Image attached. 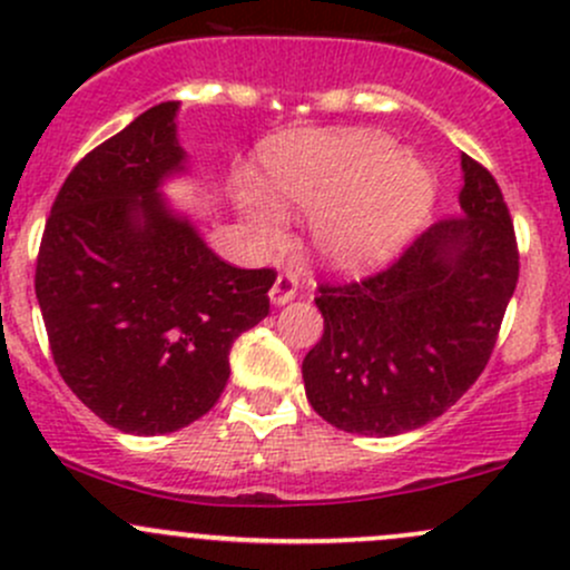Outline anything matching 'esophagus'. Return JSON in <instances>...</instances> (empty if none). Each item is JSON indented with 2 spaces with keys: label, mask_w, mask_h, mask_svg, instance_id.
I'll return each mask as SVG.
<instances>
[{
  "label": "esophagus",
  "mask_w": 570,
  "mask_h": 570,
  "mask_svg": "<svg viewBox=\"0 0 570 570\" xmlns=\"http://www.w3.org/2000/svg\"><path fill=\"white\" fill-rule=\"evenodd\" d=\"M297 297V275L292 271H284L275 278L271 289V303L273 305H286Z\"/></svg>",
  "instance_id": "obj_1"
}]
</instances>
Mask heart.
<instances>
[{
  "label": "heart",
  "mask_w": 570,
  "mask_h": 570,
  "mask_svg": "<svg viewBox=\"0 0 570 570\" xmlns=\"http://www.w3.org/2000/svg\"><path fill=\"white\" fill-rule=\"evenodd\" d=\"M262 180L273 199L314 216L311 237L324 265L362 273L384 265L428 222L435 203L433 173L390 137L333 129L286 137L267 148ZM254 222L273 240L284 214L271 199H248Z\"/></svg>",
  "instance_id": "heart-1"
}]
</instances>
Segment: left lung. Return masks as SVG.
Listing matches in <instances>:
<instances>
[{"label": "left lung", "instance_id": "8db88e82", "mask_svg": "<svg viewBox=\"0 0 570 570\" xmlns=\"http://www.w3.org/2000/svg\"><path fill=\"white\" fill-rule=\"evenodd\" d=\"M460 216L424 229L386 271L322 284L305 395L337 430L400 435L471 390L517 289L514 224L490 170L462 154Z\"/></svg>", "mask_w": 570, "mask_h": 570}]
</instances>
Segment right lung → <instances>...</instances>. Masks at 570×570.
Segmentation results:
<instances>
[{
	"instance_id": "obj_1",
	"label": "right lung",
	"mask_w": 570,
	"mask_h": 570,
	"mask_svg": "<svg viewBox=\"0 0 570 570\" xmlns=\"http://www.w3.org/2000/svg\"><path fill=\"white\" fill-rule=\"evenodd\" d=\"M178 102L154 105L86 154L56 194L35 292L56 367L110 428L161 435L208 414L235 337L271 311L275 273L240 271L175 214L186 173Z\"/></svg>"
}]
</instances>
